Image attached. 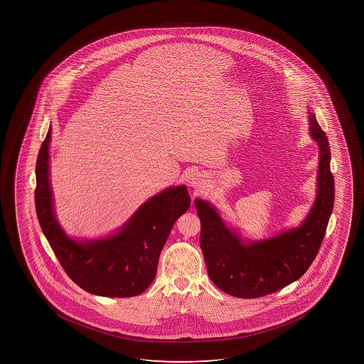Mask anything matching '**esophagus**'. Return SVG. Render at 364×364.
<instances>
[{"label":"esophagus","mask_w":364,"mask_h":364,"mask_svg":"<svg viewBox=\"0 0 364 364\" xmlns=\"http://www.w3.org/2000/svg\"><path fill=\"white\" fill-rule=\"evenodd\" d=\"M188 183H189L190 186H193V188H199L201 183H203V180H201V176L199 174H191L189 176V179H188Z\"/></svg>","instance_id":"esophagus-1"}]
</instances>
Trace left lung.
<instances>
[{"label":"left lung","mask_w":364,"mask_h":364,"mask_svg":"<svg viewBox=\"0 0 364 364\" xmlns=\"http://www.w3.org/2000/svg\"><path fill=\"white\" fill-rule=\"evenodd\" d=\"M309 114V135L319 151L317 195L299 226L269 239L244 240L237 230L226 226L215 206L195 199L208 274L226 294L240 299L274 294L299 279L318 252L333 210L334 179L328 139L314 113Z\"/></svg>","instance_id":"1"}]
</instances>
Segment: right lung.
I'll return each mask as SVG.
<instances>
[{
  "label": "right lung",
  "instance_id": "right-lung-1",
  "mask_svg": "<svg viewBox=\"0 0 364 364\" xmlns=\"http://www.w3.org/2000/svg\"><path fill=\"white\" fill-rule=\"evenodd\" d=\"M52 128L36 163L35 203L41 229L65 274L87 292L133 297L153 282L160 252L175 221L190 208L185 185L170 186L146 200L114 234L100 239L70 237L55 218L50 181Z\"/></svg>",
  "mask_w": 364,
  "mask_h": 364
}]
</instances>
